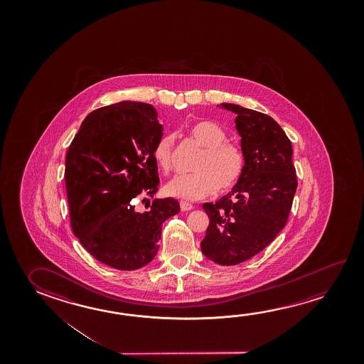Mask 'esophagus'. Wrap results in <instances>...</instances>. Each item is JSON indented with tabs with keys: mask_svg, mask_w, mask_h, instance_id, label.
I'll return each instance as SVG.
<instances>
[{
	"mask_svg": "<svg viewBox=\"0 0 364 364\" xmlns=\"http://www.w3.org/2000/svg\"><path fill=\"white\" fill-rule=\"evenodd\" d=\"M193 208H194V207H193V204H191V203L184 202V200L180 202V209H181L183 212H188V210H191Z\"/></svg>",
	"mask_w": 364,
	"mask_h": 364,
	"instance_id": "34e87169",
	"label": "esophagus"
}]
</instances>
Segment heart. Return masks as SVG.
Returning <instances> with one entry per match:
<instances>
[{
    "mask_svg": "<svg viewBox=\"0 0 364 364\" xmlns=\"http://www.w3.org/2000/svg\"><path fill=\"white\" fill-rule=\"evenodd\" d=\"M188 136L204 149L194 166L197 173L178 175L170 180L165 186L167 196L200 200L237 184L244 173V154L236 144L227 142L226 132L220 125L209 120L197 122L188 128ZM173 134H164L154 147V160L164 173H168L173 166Z\"/></svg>",
    "mask_w": 364,
    "mask_h": 364,
    "instance_id": "1",
    "label": "heart"
}]
</instances>
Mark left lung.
I'll use <instances>...</instances> for the list:
<instances>
[{
  "label": "left lung",
  "instance_id": "left-lung-1",
  "mask_svg": "<svg viewBox=\"0 0 364 364\" xmlns=\"http://www.w3.org/2000/svg\"><path fill=\"white\" fill-rule=\"evenodd\" d=\"M245 168L232 191L204 203L209 217L203 254L220 265H236L264 250L286 226L297 189L292 144L272 117L235 104Z\"/></svg>",
  "mask_w": 364,
  "mask_h": 364
}]
</instances>
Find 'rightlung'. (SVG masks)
Here are the masks:
<instances>
[{"instance_id":"add662e5","label":"right lung","mask_w":364,"mask_h":364,"mask_svg":"<svg viewBox=\"0 0 364 364\" xmlns=\"http://www.w3.org/2000/svg\"><path fill=\"white\" fill-rule=\"evenodd\" d=\"M162 131L152 105L118 102L90 113L67 151L72 231L86 251L112 268L147 265L159 251L162 223L180 212L173 198L154 199L144 213L136 210L138 199L159 191L152 152Z\"/></svg>"}]
</instances>
